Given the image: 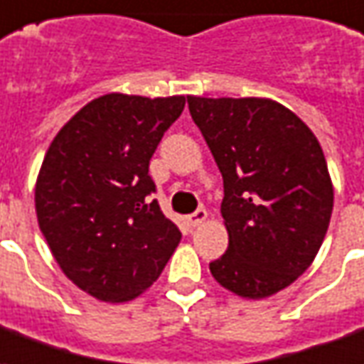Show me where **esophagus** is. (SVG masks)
Returning <instances> with one entry per match:
<instances>
[{"instance_id":"obj_1","label":"esophagus","mask_w":364,"mask_h":364,"mask_svg":"<svg viewBox=\"0 0 364 364\" xmlns=\"http://www.w3.org/2000/svg\"><path fill=\"white\" fill-rule=\"evenodd\" d=\"M205 219H208V211H205L203 208L196 209L193 213L188 215V223H190L192 227H198V225H201V223L205 221Z\"/></svg>"}]
</instances>
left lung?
<instances>
[{
	"mask_svg": "<svg viewBox=\"0 0 364 364\" xmlns=\"http://www.w3.org/2000/svg\"><path fill=\"white\" fill-rule=\"evenodd\" d=\"M223 174L229 248L209 264L223 287L264 299L309 269L333 209L316 135L275 100L188 97Z\"/></svg>",
	"mask_w": 364,
	"mask_h": 364,
	"instance_id": "obj_1",
	"label": "left lung"
}]
</instances>
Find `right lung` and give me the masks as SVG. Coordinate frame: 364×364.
<instances>
[{
  "mask_svg": "<svg viewBox=\"0 0 364 364\" xmlns=\"http://www.w3.org/2000/svg\"><path fill=\"white\" fill-rule=\"evenodd\" d=\"M184 105V97H98L44 156L34 192L42 235L63 273L98 301L143 293L178 246V227L151 200L149 161Z\"/></svg>",
  "mask_w": 364,
  "mask_h": 364,
  "instance_id": "right-lung-1",
  "label": "right lung"
}]
</instances>
